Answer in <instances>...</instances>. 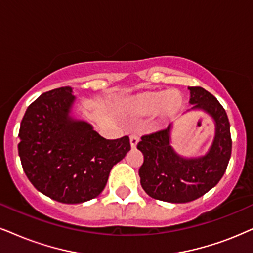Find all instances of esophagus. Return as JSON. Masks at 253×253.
<instances>
[{"mask_svg": "<svg viewBox=\"0 0 253 253\" xmlns=\"http://www.w3.org/2000/svg\"><path fill=\"white\" fill-rule=\"evenodd\" d=\"M139 136H136V135H130V137H129V141H130V147H132V148H136V145L137 143H139Z\"/></svg>", "mask_w": 253, "mask_h": 253, "instance_id": "1", "label": "esophagus"}]
</instances>
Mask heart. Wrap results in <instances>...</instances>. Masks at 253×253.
I'll use <instances>...</instances> for the list:
<instances>
[{"instance_id":"heart-1","label":"heart","mask_w":253,"mask_h":253,"mask_svg":"<svg viewBox=\"0 0 253 253\" xmlns=\"http://www.w3.org/2000/svg\"><path fill=\"white\" fill-rule=\"evenodd\" d=\"M183 99L175 91H149L137 93L127 101L128 110L134 116L152 117L160 113L164 118H171L181 110Z\"/></svg>"}]
</instances>
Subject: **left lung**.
<instances>
[{"label":"left lung","instance_id":"1","mask_svg":"<svg viewBox=\"0 0 253 253\" xmlns=\"http://www.w3.org/2000/svg\"><path fill=\"white\" fill-rule=\"evenodd\" d=\"M190 111H202L215 121V136L204 155L184 158L171 146L172 124L160 132L143 135L137 149L143 154L139 169L143 190L155 200L187 203L203 196L218 183L231 156V134L226 112L211 93L202 87H188Z\"/></svg>","mask_w":253,"mask_h":253}]
</instances>
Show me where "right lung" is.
Returning a JSON list of instances; mask_svg holds the SVG:
<instances>
[{"mask_svg":"<svg viewBox=\"0 0 253 253\" xmlns=\"http://www.w3.org/2000/svg\"><path fill=\"white\" fill-rule=\"evenodd\" d=\"M71 87L40 95L25 111L18 143L22 167L38 191L60 203L97 197L112 167L130 150L128 136L107 140L72 116Z\"/></svg>","mask_w":253,"mask_h":253,"instance_id":"obj_1","label":"right lung"}]
</instances>
